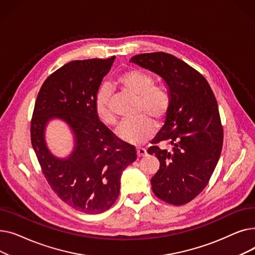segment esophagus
Listing matches in <instances>:
<instances>
[{
    "label": "esophagus",
    "instance_id": "obj_1",
    "mask_svg": "<svg viewBox=\"0 0 255 255\" xmlns=\"http://www.w3.org/2000/svg\"><path fill=\"white\" fill-rule=\"evenodd\" d=\"M146 150L143 149V148H137L136 149V155L137 157H143V156H146Z\"/></svg>",
    "mask_w": 255,
    "mask_h": 255
}]
</instances>
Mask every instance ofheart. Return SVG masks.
Masks as SVG:
<instances>
[{
  "mask_svg": "<svg viewBox=\"0 0 255 255\" xmlns=\"http://www.w3.org/2000/svg\"><path fill=\"white\" fill-rule=\"evenodd\" d=\"M118 83L126 92L138 98L137 115L145 114L159 123L163 122L170 110L171 97L165 88L154 86L152 75L138 69H129L119 76ZM110 98V89L102 87L95 98V112L103 123L112 126L117 120L111 110ZM155 130L153 120L140 116L121 123L117 129V136L127 143L140 145L153 136Z\"/></svg>",
  "mask_w": 255,
  "mask_h": 255,
  "instance_id": "obj_1",
  "label": "heart"
}]
</instances>
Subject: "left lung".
I'll return each instance as SVG.
<instances>
[{
    "label": "left lung",
    "mask_w": 255,
    "mask_h": 255,
    "mask_svg": "<svg viewBox=\"0 0 255 255\" xmlns=\"http://www.w3.org/2000/svg\"><path fill=\"white\" fill-rule=\"evenodd\" d=\"M130 62L158 74L168 87L170 110L148 149L160 162L152 190L165 203L185 205L204 190L221 154L223 128L215 95L202 74L169 53H140ZM160 141L172 150L160 149Z\"/></svg>",
    "instance_id": "8db88e82"
}]
</instances>
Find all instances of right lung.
<instances>
[{"label": "right lung", "mask_w": 255, "mask_h": 255, "mask_svg": "<svg viewBox=\"0 0 255 255\" xmlns=\"http://www.w3.org/2000/svg\"><path fill=\"white\" fill-rule=\"evenodd\" d=\"M116 57L72 61L50 74L40 89L31 122V141L43 175L55 193L86 214L109 210L120 193L123 170L136 151L116 139L95 112V98ZM52 118L69 124L75 149L67 158L48 150L45 128Z\"/></svg>", "instance_id": "add662e5"}]
</instances>
